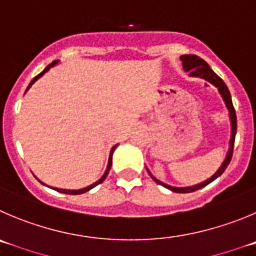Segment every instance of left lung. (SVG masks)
<instances>
[{"mask_svg": "<svg viewBox=\"0 0 256 256\" xmlns=\"http://www.w3.org/2000/svg\"><path fill=\"white\" fill-rule=\"evenodd\" d=\"M180 60H182L183 69H184L186 72H190V77L204 78V80H206L207 82L212 83L214 87H217L220 94H221V97L224 98V101H225L226 107H228V114H230V121H231L230 146H228V154H226L225 160H224L222 166L218 168V170H217L216 173L211 176V178H208L207 180H204V182L200 183V184L192 186V187H184V188L172 187V186H168V184H166V183L160 182L159 179L155 178V176H152L149 170H148L149 172L150 176L154 179V182H156L158 184H160V186H163V187L168 188V190H170L172 192L190 193V192H194V190H200V188H204V186L210 184V183L214 182V179L218 178V176L226 170V168H228V166L230 164V162H231V158H232L234 144H235V135H236V128H238V124H236V112H235V108H234L232 101H231L230 90H228V86L225 84V82H224V80H222L221 78H220L218 76H217V74L214 73L211 68H210L208 64H207L204 59L200 58V56H192V54H186V56H180Z\"/></svg>", "mask_w": 256, "mask_h": 256, "instance_id": "1", "label": "left lung"}]
</instances>
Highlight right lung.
<instances>
[{
  "mask_svg": "<svg viewBox=\"0 0 256 256\" xmlns=\"http://www.w3.org/2000/svg\"><path fill=\"white\" fill-rule=\"evenodd\" d=\"M56 64H58V60H54V62H52V64H49V66H48L46 68H45L44 70L42 72V73H39V74H38V76H36V77L32 78V80H31V82H30V84H28V88H26V92H28V90H30L31 86L34 84V83L36 82V80H39L40 77H42V76H44V74L46 73V72L49 70L50 68H52V66H56ZM116 146H117V145H114V146L112 148V149H111V152H110V158H108V164H107V169H106V172H104V176H102V178H100L98 180H97V182H94V183H93V184L88 186V187L82 188V190H62V188H52V190H56V192L66 193V194H82V193H86V192H88V190H92V188H94L96 186H98L100 183L104 182V179H106L107 174H108L110 168H111V166H112V154H114V149H116ZM38 180H39V179H38ZM42 184H44V183H42ZM44 186H45V184H44Z\"/></svg>",
  "mask_w": 256,
  "mask_h": 256,
  "instance_id": "right-lung-1",
  "label": "right lung"
}]
</instances>
